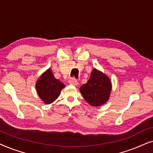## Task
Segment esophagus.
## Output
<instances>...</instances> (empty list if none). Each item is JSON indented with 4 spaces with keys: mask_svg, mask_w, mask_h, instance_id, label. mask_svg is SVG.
I'll return each mask as SVG.
<instances>
[{
    "mask_svg": "<svg viewBox=\"0 0 153 153\" xmlns=\"http://www.w3.org/2000/svg\"><path fill=\"white\" fill-rule=\"evenodd\" d=\"M69 84L70 85H75V86H76V85H78V82L75 80V78H71L70 80L68 81Z\"/></svg>",
    "mask_w": 153,
    "mask_h": 153,
    "instance_id": "esophagus-1",
    "label": "esophagus"
}]
</instances>
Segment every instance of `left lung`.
<instances>
[{
  "mask_svg": "<svg viewBox=\"0 0 153 153\" xmlns=\"http://www.w3.org/2000/svg\"><path fill=\"white\" fill-rule=\"evenodd\" d=\"M112 89L111 80L106 75L94 68L90 78L80 88L85 101L92 106H100L108 101Z\"/></svg>",
  "mask_w": 153,
  "mask_h": 153,
  "instance_id": "left-lung-1",
  "label": "left lung"
}]
</instances>
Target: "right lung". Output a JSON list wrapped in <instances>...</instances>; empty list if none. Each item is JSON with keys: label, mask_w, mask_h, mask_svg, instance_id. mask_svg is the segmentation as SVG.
<instances>
[{"label": "right lung", "mask_w": 153, "mask_h": 153, "mask_svg": "<svg viewBox=\"0 0 153 153\" xmlns=\"http://www.w3.org/2000/svg\"><path fill=\"white\" fill-rule=\"evenodd\" d=\"M65 85L54 78L50 68L44 72L36 84L38 96L45 104H50L57 99Z\"/></svg>", "instance_id": "add662e5"}]
</instances>
